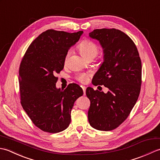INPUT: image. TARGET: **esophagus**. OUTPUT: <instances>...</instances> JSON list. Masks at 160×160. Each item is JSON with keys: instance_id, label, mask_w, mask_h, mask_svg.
Listing matches in <instances>:
<instances>
[{"instance_id": "1", "label": "esophagus", "mask_w": 160, "mask_h": 160, "mask_svg": "<svg viewBox=\"0 0 160 160\" xmlns=\"http://www.w3.org/2000/svg\"><path fill=\"white\" fill-rule=\"evenodd\" d=\"M81 87H82V89L83 90V93H84V95L86 94V87H84V86H81Z\"/></svg>"}]
</instances>
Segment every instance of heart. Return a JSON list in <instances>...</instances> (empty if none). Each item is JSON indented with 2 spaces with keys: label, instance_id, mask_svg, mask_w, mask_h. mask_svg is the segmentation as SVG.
<instances>
[{
  "label": "heart",
  "instance_id": "1",
  "mask_svg": "<svg viewBox=\"0 0 160 160\" xmlns=\"http://www.w3.org/2000/svg\"><path fill=\"white\" fill-rule=\"evenodd\" d=\"M78 48L79 49L80 53L82 54L84 58L87 59L93 58L96 57L98 52H99V48L96 43L91 41L89 40H82L78 46ZM72 53L71 49H69L67 52L65 56H64V64H67L68 60ZM88 78H89V74L86 73H79L76 75V79L81 83H85L87 82Z\"/></svg>",
  "mask_w": 160,
  "mask_h": 160
}]
</instances>
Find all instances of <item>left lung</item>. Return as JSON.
I'll return each mask as SVG.
<instances>
[{
    "instance_id": "1",
    "label": "left lung",
    "mask_w": 160,
    "mask_h": 160,
    "mask_svg": "<svg viewBox=\"0 0 160 160\" xmlns=\"http://www.w3.org/2000/svg\"><path fill=\"white\" fill-rule=\"evenodd\" d=\"M89 36L100 42L104 62L92 80L93 85H104L108 92L88 87L91 104L88 120L93 128L111 131L130 114L138 99L142 84V62L134 42L116 29H94Z\"/></svg>"
}]
</instances>
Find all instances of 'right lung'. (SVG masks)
Returning <instances> with one entry per match:
<instances>
[{
  "label": "right lung",
  "mask_w": 160,
  "mask_h": 160,
  "mask_svg": "<svg viewBox=\"0 0 160 160\" xmlns=\"http://www.w3.org/2000/svg\"><path fill=\"white\" fill-rule=\"evenodd\" d=\"M82 33L47 30L31 43L20 62V103L33 123L45 132L65 130L75 101L83 95L77 84H69L64 90L56 87L64 56Z\"/></svg>",
  "instance_id": "obj_1"
}]
</instances>
